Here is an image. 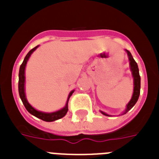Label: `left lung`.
I'll list each match as a JSON object with an SVG mask.
<instances>
[{"mask_svg": "<svg viewBox=\"0 0 159 159\" xmlns=\"http://www.w3.org/2000/svg\"><path fill=\"white\" fill-rule=\"evenodd\" d=\"M128 55L129 61H130V71H132V75H133V78H134V92H133V95H132V98L130 99V102H128V104L127 105V108L125 110L124 114L127 113L128 111H130L133 107L134 106L136 102H137L138 99H139V97L140 95V87H141V78H140L139 75V67H138L137 63L135 62V60H134L133 57L131 56L130 52L128 50H126ZM101 113L104 116H109L107 114L104 113V112L101 111Z\"/></svg>", "mask_w": 159, "mask_h": 159, "instance_id": "obj_1", "label": "left lung"}]
</instances>
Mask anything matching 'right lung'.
I'll use <instances>...</instances> for the list:
<instances>
[{
  "label": "right lung",
  "mask_w": 159,
  "mask_h": 159,
  "mask_svg": "<svg viewBox=\"0 0 159 159\" xmlns=\"http://www.w3.org/2000/svg\"><path fill=\"white\" fill-rule=\"evenodd\" d=\"M38 48V46L33 48L32 49H31L30 51L29 52L26 57L24 59V61L22 63V64L20 67V71H19V82H18V90H19V95L20 97V99L22 100L23 104L25 105L26 110L29 112L30 114H32V116H36L38 119H40L43 121L46 122H52L55 120H57V119H60L61 118H63L64 116H65V115L67 114V111H68V100H69L70 97L71 96L72 93L74 92V90L71 91L69 93V95L67 97V100L66 102V105L64 108H62L61 110L57 111L56 112H52V113H45V112H42L40 111L36 110L34 107H32L29 102H28L27 99H26V96H25V66L27 64L28 60L30 57L31 54H32L33 52L36 50Z\"/></svg>",
  "instance_id": "right-lung-1"
}]
</instances>
